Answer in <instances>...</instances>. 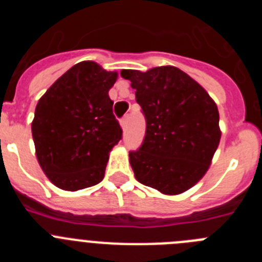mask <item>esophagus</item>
I'll list each match as a JSON object with an SVG mask.
<instances>
[{"mask_svg":"<svg viewBox=\"0 0 262 262\" xmlns=\"http://www.w3.org/2000/svg\"><path fill=\"white\" fill-rule=\"evenodd\" d=\"M128 115H126L124 118H122V120H120V126H122V128L126 129L127 126H128Z\"/></svg>","mask_w":262,"mask_h":262,"instance_id":"34e87169","label":"esophagus"}]
</instances>
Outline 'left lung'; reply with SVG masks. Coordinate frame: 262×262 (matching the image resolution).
<instances>
[{"instance_id": "8db88e82", "label": "left lung", "mask_w": 262, "mask_h": 262, "mask_svg": "<svg viewBox=\"0 0 262 262\" xmlns=\"http://www.w3.org/2000/svg\"><path fill=\"white\" fill-rule=\"evenodd\" d=\"M145 117V136L129 164L140 184L168 195L189 190L207 172L221 142L219 111L209 93L181 69H123Z\"/></svg>"}]
</instances>
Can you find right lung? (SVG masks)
Masks as SVG:
<instances>
[{
    "label": "right lung",
    "mask_w": 262,
    "mask_h": 262,
    "mask_svg": "<svg viewBox=\"0 0 262 262\" xmlns=\"http://www.w3.org/2000/svg\"><path fill=\"white\" fill-rule=\"evenodd\" d=\"M117 72L81 61L39 99L31 123L39 165L62 190L76 191L103 180L108 152L122 139L108 90Z\"/></svg>",
    "instance_id": "1"
}]
</instances>
